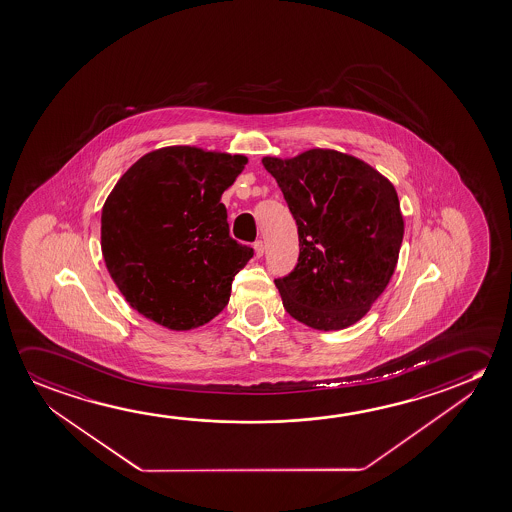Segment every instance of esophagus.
Wrapping results in <instances>:
<instances>
[{
	"label": "esophagus",
	"instance_id": "obj_1",
	"mask_svg": "<svg viewBox=\"0 0 512 512\" xmlns=\"http://www.w3.org/2000/svg\"><path fill=\"white\" fill-rule=\"evenodd\" d=\"M253 250H255V257H262L264 255V252H266V248H264V243L262 241H255V244H253Z\"/></svg>",
	"mask_w": 512,
	"mask_h": 512
}]
</instances>
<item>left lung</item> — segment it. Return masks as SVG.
<instances>
[{
  "mask_svg": "<svg viewBox=\"0 0 512 512\" xmlns=\"http://www.w3.org/2000/svg\"><path fill=\"white\" fill-rule=\"evenodd\" d=\"M298 225L294 271L276 278L287 314L314 330L358 323L394 275L402 236L394 184L362 159L310 149L262 158Z\"/></svg>",
  "mask_w": 512,
  "mask_h": 512,
  "instance_id": "left-lung-1",
  "label": "left lung"
}]
</instances>
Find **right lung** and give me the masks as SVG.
<instances>
[{
    "label": "right lung",
    "mask_w": 512,
    "mask_h": 512,
    "mask_svg": "<svg viewBox=\"0 0 512 512\" xmlns=\"http://www.w3.org/2000/svg\"><path fill=\"white\" fill-rule=\"evenodd\" d=\"M241 154L173 145L138 159L101 214L106 268L127 303L168 330L204 326L227 307L253 248L228 234L221 195Z\"/></svg>",
    "instance_id": "obj_1"
}]
</instances>
